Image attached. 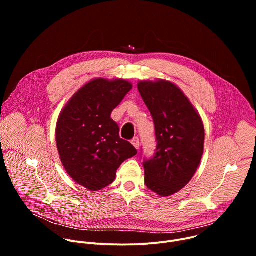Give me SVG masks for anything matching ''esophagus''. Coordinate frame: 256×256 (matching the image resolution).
I'll return each mask as SVG.
<instances>
[{
  "mask_svg": "<svg viewBox=\"0 0 256 256\" xmlns=\"http://www.w3.org/2000/svg\"><path fill=\"white\" fill-rule=\"evenodd\" d=\"M132 144H134V147L136 150H138V148H140V138H138V136H136V138H134L132 140Z\"/></svg>",
  "mask_w": 256,
  "mask_h": 256,
  "instance_id": "34e87169",
  "label": "esophagus"
}]
</instances>
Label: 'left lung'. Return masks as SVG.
<instances>
[{"label":"left lung","mask_w":256,"mask_h":256,"mask_svg":"<svg viewBox=\"0 0 256 256\" xmlns=\"http://www.w3.org/2000/svg\"><path fill=\"white\" fill-rule=\"evenodd\" d=\"M155 124L157 148L144 159V184L160 196L184 188L194 175L204 153V128L188 98L173 83L159 80L138 84Z\"/></svg>","instance_id":"8db88e82"}]
</instances>
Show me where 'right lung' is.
Masks as SVG:
<instances>
[{
	"label": "right lung",
	"instance_id": "right-lung-1",
	"mask_svg": "<svg viewBox=\"0 0 256 256\" xmlns=\"http://www.w3.org/2000/svg\"><path fill=\"white\" fill-rule=\"evenodd\" d=\"M132 88L122 79L92 80L70 99L58 116L56 138L60 161L68 174L91 192L112 184L120 164L138 153L120 138V128L110 118Z\"/></svg>",
	"mask_w": 256,
	"mask_h": 256
}]
</instances>
